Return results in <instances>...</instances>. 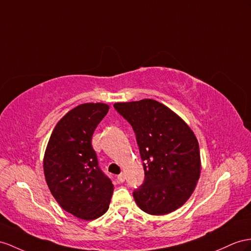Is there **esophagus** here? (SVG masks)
Instances as JSON below:
<instances>
[{"mask_svg": "<svg viewBox=\"0 0 251 251\" xmlns=\"http://www.w3.org/2000/svg\"><path fill=\"white\" fill-rule=\"evenodd\" d=\"M125 179H126V177H125L124 173H121V174L118 176V181L119 182H124Z\"/></svg>", "mask_w": 251, "mask_h": 251, "instance_id": "esophagus-1", "label": "esophagus"}]
</instances>
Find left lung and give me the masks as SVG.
Masks as SVG:
<instances>
[{"mask_svg": "<svg viewBox=\"0 0 251 251\" xmlns=\"http://www.w3.org/2000/svg\"><path fill=\"white\" fill-rule=\"evenodd\" d=\"M136 134L144 181L132 195L151 215L171 213L188 201L201 175L195 134L170 108L153 100L113 105Z\"/></svg>", "mask_w": 251, "mask_h": 251, "instance_id": "1", "label": "left lung"}]
</instances>
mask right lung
Instances as JSON below:
<instances>
[{"label":"right lung","mask_w":251,"mask_h":251,"mask_svg":"<svg viewBox=\"0 0 251 251\" xmlns=\"http://www.w3.org/2000/svg\"><path fill=\"white\" fill-rule=\"evenodd\" d=\"M108 109L101 102H87L69 111L54 128L44 155V176L50 193L63 210L81 220L105 214L113 193L91 144Z\"/></svg>","instance_id":"add662e5"}]
</instances>
